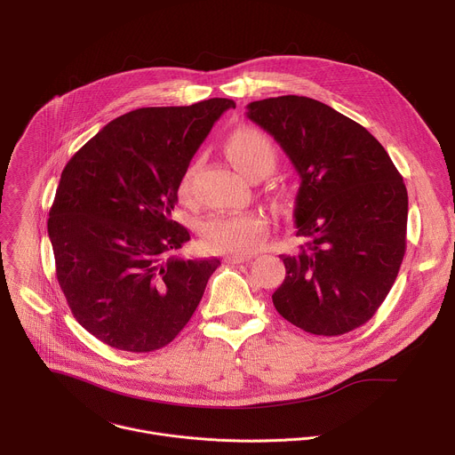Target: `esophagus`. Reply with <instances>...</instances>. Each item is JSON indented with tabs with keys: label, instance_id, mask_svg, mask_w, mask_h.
Returning <instances> with one entry per match:
<instances>
[{
	"label": "esophagus",
	"instance_id": "obj_1",
	"mask_svg": "<svg viewBox=\"0 0 455 455\" xmlns=\"http://www.w3.org/2000/svg\"><path fill=\"white\" fill-rule=\"evenodd\" d=\"M250 259H251L250 253H228V255H225V263H228V265H239V263L250 261Z\"/></svg>",
	"mask_w": 455,
	"mask_h": 455
}]
</instances>
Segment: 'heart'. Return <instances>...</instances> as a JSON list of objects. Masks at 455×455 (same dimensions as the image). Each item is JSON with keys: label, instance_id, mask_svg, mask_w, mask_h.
Returning a JSON list of instances; mask_svg holds the SVG:
<instances>
[{"label": "heart", "instance_id": "b5f03b06", "mask_svg": "<svg viewBox=\"0 0 455 455\" xmlns=\"http://www.w3.org/2000/svg\"><path fill=\"white\" fill-rule=\"evenodd\" d=\"M225 153L244 174L270 171L275 164V149L270 139L255 127H239L227 139ZM180 196L190 200V174L180 183ZM270 221L261 211H239L212 214L200 225V234L207 248L216 251L248 253L261 246L268 235Z\"/></svg>", "mask_w": 455, "mask_h": 455}]
</instances>
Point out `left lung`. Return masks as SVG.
Segmentation results:
<instances>
[{
    "label": "left lung",
    "mask_w": 455,
    "mask_h": 455,
    "mask_svg": "<svg viewBox=\"0 0 455 455\" xmlns=\"http://www.w3.org/2000/svg\"><path fill=\"white\" fill-rule=\"evenodd\" d=\"M246 116L283 148L300 185L295 235L275 309L293 326L337 337L365 323L391 291L405 255L409 198L391 156L367 129L328 104L284 95Z\"/></svg>",
    "instance_id": "obj_1"
}]
</instances>
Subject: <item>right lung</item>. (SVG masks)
<instances>
[{"instance_id": "right-lung-1", "label": "right lung", "mask_w": 455, "mask_h": 455, "mask_svg": "<svg viewBox=\"0 0 455 455\" xmlns=\"http://www.w3.org/2000/svg\"><path fill=\"white\" fill-rule=\"evenodd\" d=\"M235 102L129 111L64 167L48 218L59 286L81 326L129 353L167 346L196 311L218 257L183 259L172 221L187 167Z\"/></svg>"}]
</instances>
